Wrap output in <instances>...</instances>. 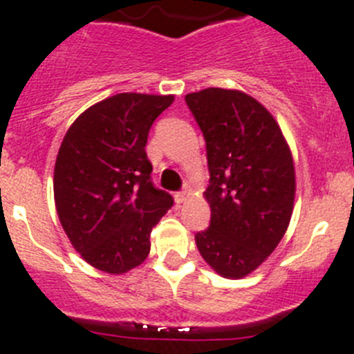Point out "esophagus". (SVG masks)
Segmentation results:
<instances>
[{
	"label": "esophagus",
	"instance_id": "34e87169",
	"mask_svg": "<svg viewBox=\"0 0 354 354\" xmlns=\"http://www.w3.org/2000/svg\"><path fill=\"white\" fill-rule=\"evenodd\" d=\"M190 190H181V192H176L174 194V200H176V203H185L188 198H190Z\"/></svg>",
	"mask_w": 354,
	"mask_h": 354
}]
</instances>
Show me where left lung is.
I'll return each instance as SVG.
<instances>
[{
  "mask_svg": "<svg viewBox=\"0 0 354 354\" xmlns=\"http://www.w3.org/2000/svg\"><path fill=\"white\" fill-rule=\"evenodd\" d=\"M205 138L210 224L195 234L219 276L240 279L276 250L295 203V164L279 124L257 99L231 88L185 97Z\"/></svg>",
  "mask_w": 354,
  "mask_h": 354,
  "instance_id": "1",
  "label": "left lung"
}]
</instances>
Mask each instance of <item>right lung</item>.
<instances>
[{
    "instance_id": "1",
    "label": "right lung",
    "mask_w": 354,
    "mask_h": 354,
    "mask_svg": "<svg viewBox=\"0 0 354 354\" xmlns=\"http://www.w3.org/2000/svg\"><path fill=\"white\" fill-rule=\"evenodd\" d=\"M174 95L124 92L85 109L55 164L59 223L85 262L124 274L147 259L151 231L173 205L152 185L149 130Z\"/></svg>"
}]
</instances>
